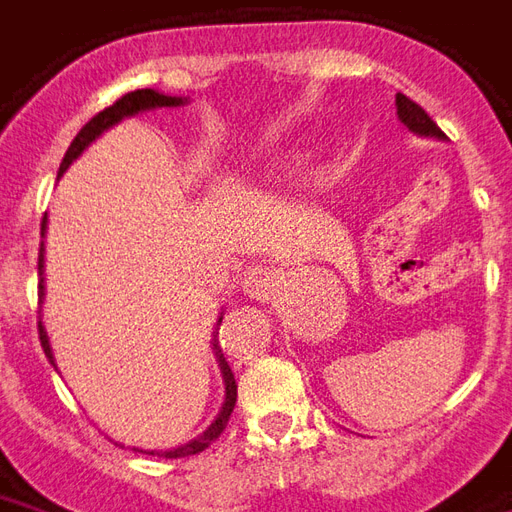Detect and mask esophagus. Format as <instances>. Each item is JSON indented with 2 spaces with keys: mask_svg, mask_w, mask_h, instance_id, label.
Returning a JSON list of instances; mask_svg holds the SVG:
<instances>
[{
  "mask_svg": "<svg viewBox=\"0 0 512 512\" xmlns=\"http://www.w3.org/2000/svg\"><path fill=\"white\" fill-rule=\"evenodd\" d=\"M277 288V274L271 268L255 266L246 271L244 277V290L252 296V299H268Z\"/></svg>",
  "mask_w": 512,
  "mask_h": 512,
  "instance_id": "esophagus-1",
  "label": "esophagus"
}]
</instances>
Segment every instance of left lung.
I'll use <instances>...</instances> for the list:
<instances>
[{"label": "left lung", "mask_w": 512, "mask_h": 512, "mask_svg": "<svg viewBox=\"0 0 512 512\" xmlns=\"http://www.w3.org/2000/svg\"><path fill=\"white\" fill-rule=\"evenodd\" d=\"M395 106H397V117H400V123H403L408 131H414V134L419 136H436V139H444L441 128L430 120L428 112H425L419 104H414L408 95L397 93Z\"/></svg>", "instance_id": "8db88e82"}]
</instances>
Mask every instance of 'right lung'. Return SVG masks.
I'll use <instances>...</instances> for the list:
<instances>
[{
  "instance_id": "add662e5",
  "label": "right lung",
  "mask_w": 512,
  "mask_h": 512,
  "mask_svg": "<svg viewBox=\"0 0 512 512\" xmlns=\"http://www.w3.org/2000/svg\"><path fill=\"white\" fill-rule=\"evenodd\" d=\"M186 104V98H178V95H164L158 93V90H134V93H126L123 98H117L115 104L106 106L104 112H98V115L87 123V126L76 134V139L71 142V147H68V153H65V158H62L60 164V175L65 172V169L71 167L76 158L82 156L84 147L90 145V142H95L98 136L104 134L106 128H112L115 123H120V120H126V117L131 115H139V112H150V109H161V106H183ZM40 235H46V216H43V224H40ZM43 244H40V255H38V296L43 299L46 296V285H43ZM219 323H222V318H219ZM216 323V326H219ZM38 332H40V345H43V354L49 356V362L54 365V354H51V345H49V334H46V329H43V323L38 321ZM216 334L213 332V354H216V362H219V367H222V378H224V403H222V411L216 414V419H213L211 425H208V430H202L197 439H191L189 444H180V447H175V450H164V452H153L150 450V455H164V458H186V455H197V452H202L205 447H211L213 441L222 436V430L227 428V422H230V414H233L235 408V397H238V384H235V376L233 370H230V365H227V359H224L222 348H219V343H216ZM57 367V365H54Z\"/></svg>"
}]
</instances>
